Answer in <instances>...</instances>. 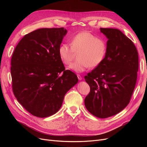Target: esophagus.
Returning a JSON list of instances; mask_svg holds the SVG:
<instances>
[{
	"label": "esophagus",
	"mask_w": 147,
	"mask_h": 147,
	"mask_svg": "<svg viewBox=\"0 0 147 147\" xmlns=\"http://www.w3.org/2000/svg\"><path fill=\"white\" fill-rule=\"evenodd\" d=\"M77 76H78V79L79 80H81L82 79V76L80 75V74H78L77 75Z\"/></svg>",
	"instance_id": "esophagus-1"
}]
</instances>
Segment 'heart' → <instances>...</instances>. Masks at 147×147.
Here are the masks:
<instances>
[{
  "instance_id": "obj_1",
  "label": "heart",
  "mask_w": 147,
  "mask_h": 147,
  "mask_svg": "<svg viewBox=\"0 0 147 147\" xmlns=\"http://www.w3.org/2000/svg\"><path fill=\"white\" fill-rule=\"evenodd\" d=\"M106 42L89 32H82L73 37L71 45L62 43L58 48L61 61L69 65L78 53V59L69 66L71 70L82 73L90 67L95 68L101 64L107 55Z\"/></svg>"
}]
</instances>
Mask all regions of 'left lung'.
Here are the masks:
<instances>
[{"instance_id": "left-lung-1", "label": "left lung", "mask_w": 147, "mask_h": 147, "mask_svg": "<svg viewBox=\"0 0 147 147\" xmlns=\"http://www.w3.org/2000/svg\"><path fill=\"white\" fill-rule=\"evenodd\" d=\"M108 38L105 59L85 76L90 86L84 105L98 118L117 114L129 104L134 90L139 68L135 45L120 30L100 28Z\"/></svg>"}]
</instances>
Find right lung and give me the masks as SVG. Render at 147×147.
<instances>
[{
	"mask_svg": "<svg viewBox=\"0 0 147 147\" xmlns=\"http://www.w3.org/2000/svg\"><path fill=\"white\" fill-rule=\"evenodd\" d=\"M67 31L43 28L23 37L11 58L12 90L17 101L30 114L47 117L55 114L67 92L78 82L65 67L58 48Z\"/></svg>",
	"mask_w": 147,
	"mask_h": 147,
	"instance_id": "right-lung-1",
	"label": "right lung"
}]
</instances>
